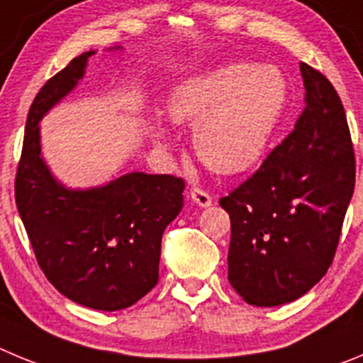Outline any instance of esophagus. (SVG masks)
<instances>
[{
  "instance_id": "obj_1",
  "label": "esophagus",
  "mask_w": 363,
  "mask_h": 363,
  "mask_svg": "<svg viewBox=\"0 0 363 363\" xmlns=\"http://www.w3.org/2000/svg\"><path fill=\"white\" fill-rule=\"evenodd\" d=\"M189 197H191V201L197 202L199 206H210L211 202H213V197H211L208 191H206L204 188H201V186H191L189 188Z\"/></svg>"
}]
</instances>
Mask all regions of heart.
Masks as SVG:
<instances>
[{
	"mask_svg": "<svg viewBox=\"0 0 363 363\" xmlns=\"http://www.w3.org/2000/svg\"><path fill=\"white\" fill-rule=\"evenodd\" d=\"M284 104L279 70L233 63L182 83L169 97L168 113L179 125H195V152L208 168L233 175L259 161Z\"/></svg>",
	"mask_w": 363,
	"mask_h": 363,
	"instance_id": "obj_1",
	"label": "heart"
}]
</instances>
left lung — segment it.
I'll return each mask as SVG.
<instances>
[{"label":"left lung","mask_w":363,"mask_h":363,"mask_svg":"<svg viewBox=\"0 0 363 363\" xmlns=\"http://www.w3.org/2000/svg\"><path fill=\"white\" fill-rule=\"evenodd\" d=\"M300 70L306 108L295 130L218 201L231 220L228 279L260 308L293 302L328 273L357 177L340 97L322 72Z\"/></svg>","instance_id":"obj_1"}]
</instances>
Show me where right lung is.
I'll list each match as a JSON object with an SVG mask.
<instances>
[{
    "mask_svg": "<svg viewBox=\"0 0 363 363\" xmlns=\"http://www.w3.org/2000/svg\"><path fill=\"white\" fill-rule=\"evenodd\" d=\"M92 54L72 60L32 101L14 195L48 282L81 306L117 311L157 286L162 233L181 211L184 179L128 174L86 191L65 189L52 179L38 123L76 86Z\"/></svg>",
    "mask_w": 363,
    "mask_h": 363,
    "instance_id": "add662e5",
    "label": "right lung"
}]
</instances>
